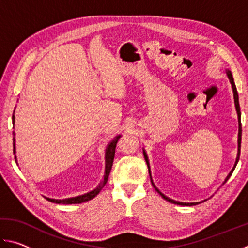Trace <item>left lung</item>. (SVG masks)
<instances>
[{"label":"left lung","instance_id":"obj_1","mask_svg":"<svg viewBox=\"0 0 248 248\" xmlns=\"http://www.w3.org/2000/svg\"><path fill=\"white\" fill-rule=\"evenodd\" d=\"M226 74H228V77H229V78H230V82H231V84H232V89H233V93H234V102H235V107H236V110H237V116H238V125H240V127H238V153H237V158H236V162H235V165H234V167L232 169V170L230 171V174L228 175V177L225 178V180H224V183L223 184H225L226 182H228V179L231 177V175H232V173H233V170H234V169H235V166H236V164H237V162H238V158H240V153H241V140H242V124H241V108H240V103H238V94H237V90H236V86H235V83H234V79H233V77H232V73H231V71H229V70H226ZM143 154H144V158H145V161H146V164H148V167H149V173H150V164H149V161H148V156H146V153L144 152L143 151ZM150 177H151V173H150ZM151 182H152V178H151ZM152 185L154 186V184H153V182H152ZM154 188L155 189H156L157 191H158V189L156 187L154 186ZM159 192V191H158ZM159 195H161L163 198H164L165 200H167V201H170V202H171V203H175V204H179V205H196V204H198L199 202H192V203H185V202H179V201H175V200H171V199H170V198H167L166 196H164L162 194V192H159Z\"/></svg>","mask_w":248,"mask_h":248}]
</instances>
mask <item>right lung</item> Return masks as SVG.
<instances>
[{
	"instance_id": "obj_1",
	"label": "right lung",
	"mask_w": 248,
	"mask_h": 248,
	"mask_svg": "<svg viewBox=\"0 0 248 248\" xmlns=\"http://www.w3.org/2000/svg\"><path fill=\"white\" fill-rule=\"evenodd\" d=\"M14 120H15V118H14V115H13V124H14ZM119 138H120V136L116 137L115 139L112 140L107 146V149H106V169H105L104 179H103V182L100 183L94 190L87 192V194H85V195H82V196H78V197H73V198H68V199H63V200H56V199L47 198V200L51 201V202H54V203L72 204V203H82V202H85V201H89L91 199L95 198V197L99 194V191L103 189V187L107 183L108 176H109V173H110V170H111V166H112V162H114L116 145H117V142H118V140H119ZM13 148H14L13 151H14V154H15V139H14V138H13ZM15 158H16V156H15Z\"/></svg>"
}]
</instances>
